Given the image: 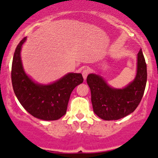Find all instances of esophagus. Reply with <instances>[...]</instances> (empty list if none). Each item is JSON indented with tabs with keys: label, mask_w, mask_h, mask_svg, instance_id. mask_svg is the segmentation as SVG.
Instances as JSON below:
<instances>
[{
	"label": "esophagus",
	"mask_w": 158,
	"mask_h": 158,
	"mask_svg": "<svg viewBox=\"0 0 158 158\" xmlns=\"http://www.w3.org/2000/svg\"><path fill=\"white\" fill-rule=\"evenodd\" d=\"M89 72H90V70H89V68H85V69L82 70V76H83L84 80H85V79H86Z\"/></svg>",
	"instance_id": "esophagus-1"
}]
</instances>
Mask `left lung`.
Masks as SVG:
<instances>
[{
	"mask_svg": "<svg viewBox=\"0 0 158 158\" xmlns=\"http://www.w3.org/2000/svg\"><path fill=\"white\" fill-rule=\"evenodd\" d=\"M136 72L134 80L122 89L110 86L99 75L91 73L87 76L93 111L100 118L118 120L136 109L147 82V66L141 49L137 56Z\"/></svg>",
	"mask_w": 158,
	"mask_h": 158,
	"instance_id": "1",
	"label": "left lung"
}]
</instances>
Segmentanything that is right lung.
I'll use <instances>...</instances> for the list:
<instances>
[{"mask_svg": "<svg viewBox=\"0 0 158 158\" xmlns=\"http://www.w3.org/2000/svg\"><path fill=\"white\" fill-rule=\"evenodd\" d=\"M24 37L17 45L13 58L11 79L14 92L21 106L36 118L54 121L66 113L73 90L82 83L81 73H69L50 84L34 82L25 73L20 52L26 41Z\"/></svg>", "mask_w": 158, "mask_h": 158, "instance_id": "add662e5", "label": "right lung"}]
</instances>
